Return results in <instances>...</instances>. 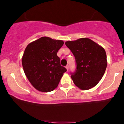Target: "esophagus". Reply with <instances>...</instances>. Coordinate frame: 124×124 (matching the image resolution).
<instances>
[{
	"instance_id": "esophagus-1",
	"label": "esophagus",
	"mask_w": 124,
	"mask_h": 124,
	"mask_svg": "<svg viewBox=\"0 0 124 124\" xmlns=\"http://www.w3.org/2000/svg\"><path fill=\"white\" fill-rule=\"evenodd\" d=\"M66 69H67V70H68V69H69V66H68V65H67L66 66Z\"/></svg>"
}]
</instances>
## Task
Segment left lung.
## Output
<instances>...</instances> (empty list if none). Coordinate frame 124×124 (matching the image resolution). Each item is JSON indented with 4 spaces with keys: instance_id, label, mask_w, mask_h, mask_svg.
<instances>
[{
    "instance_id": "8db88e82",
    "label": "left lung",
    "mask_w": 124,
    "mask_h": 124,
    "mask_svg": "<svg viewBox=\"0 0 124 124\" xmlns=\"http://www.w3.org/2000/svg\"><path fill=\"white\" fill-rule=\"evenodd\" d=\"M75 56L76 70L71 75L75 85L86 90L97 85L106 71L107 61L104 49L87 38L65 42Z\"/></svg>"
}]
</instances>
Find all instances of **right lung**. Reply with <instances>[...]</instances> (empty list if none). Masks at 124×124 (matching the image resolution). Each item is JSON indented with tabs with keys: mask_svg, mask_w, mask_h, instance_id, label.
I'll use <instances>...</instances> for the list:
<instances>
[{
	"mask_svg": "<svg viewBox=\"0 0 124 124\" xmlns=\"http://www.w3.org/2000/svg\"><path fill=\"white\" fill-rule=\"evenodd\" d=\"M63 44L62 40L42 37L25 48L22 57L24 72L31 85L38 91H53L66 72L57 56L58 51Z\"/></svg>",
	"mask_w": 124,
	"mask_h": 124,
	"instance_id": "obj_1",
	"label": "right lung"
}]
</instances>
